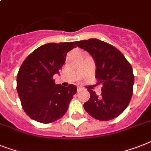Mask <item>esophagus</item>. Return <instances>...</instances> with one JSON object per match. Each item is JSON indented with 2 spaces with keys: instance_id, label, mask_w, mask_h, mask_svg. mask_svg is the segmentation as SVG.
<instances>
[{
  "instance_id": "obj_1",
  "label": "esophagus",
  "mask_w": 151,
  "mask_h": 151,
  "mask_svg": "<svg viewBox=\"0 0 151 151\" xmlns=\"http://www.w3.org/2000/svg\"><path fill=\"white\" fill-rule=\"evenodd\" d=\"M81 91V87H78V92H80Z\"/></svg>"
}]
</instances>
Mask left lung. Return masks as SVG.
Returning a JSON list of instances; mask_svg holds the SVG:
<instances>
[{
  "mask_svg": "<svg viewBox=\"0 0 151 151\" xmlns=\"http://www.w3.org/2000/svg\"><path fill=\"white\" fill-rule=\"evenodd\" d=\"M86 50L95 62V78L102 84L101 95L92 90L84 104L85 111L93 118L108 121L119 116L128 106L133 95L134 76L130 63L122 52L110 44L97 39L75 42Z\"/></svg>",
  "mask_w": 151,
  "mask_h": 151,
  "instance_id": "obj_1",
  "label": "left lung"
}]
</instances>
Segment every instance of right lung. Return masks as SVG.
Masks as SVG:
<instances>
[{"label":"right lung","instance_id":"right-lung-1","mask_svg":"<svg viewBox=\"0 0 151 151\" xmlns=\"http://www.w3.org/2000/svg\"><path fill=\"white\" fill-rule=\"evenodd\" d=\"M75 42L45 44L24 60L17 75V91L25 113L35 121L50 123L62 118L77 87L56 84L52 77L59 73Z\"/></svg>","mask_w":151,"mask_h":151}]
</instances>
